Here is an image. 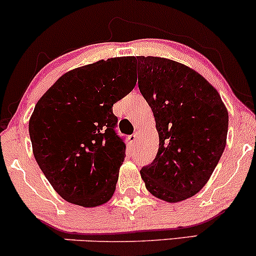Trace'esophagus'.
Returning <instances> with one entry per match:
<instances>
[{"label":"esophagus","instance_id":"1","mask_svg":"<svg viewBox=\"0 0 256 256\" xmlns=\"http://www.w3.org/2000/svg\"><path fill=\"white\" fill-rule=\"evenodd\" d=\"M129 141H130L132 144H135L138 142V134H133L129 136Z\"/></svg>","mask_w":256,"mask_h":256}]
</instances>
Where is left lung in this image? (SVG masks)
I'll use <instances>...</instances> for the list:
<instances>
[{"instance_id": "8db88e82", "label": "left lung", "mask_w": 256, "mask_h": 256, "mask_svg": "<svg viewBox=\"0 0 256 256\" xmlns=\"http://www.w3.org/2000/svg\"><path fill=\"white\" fill-rule=\"evenodd\" d=\"M138 89L152 109L159 150L141 178L154 197L176 203L206 184L226 144L228 110L203 76L171 59L135 58Z\"/></svg>"}]
</instances>
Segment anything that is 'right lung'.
<instances>
[{
	"instance_id": "right-lung-1",
	"label": "right lung",
	"mask_w": 256,
	"mask_h": 256,
	"mask_svg": "<svg viewBox=\"0 0 256 256\" xmlns=\"http://www.w3.org/2000/svg\"><path fill=\"white\" fill-rule=\"evenodd\" d=\"M130 56L110 58L62 74L30 118L33 154L60 197L84 208L112 197L126 144L112 106L134 89Z\"/></svg>"
}]
</instances>
